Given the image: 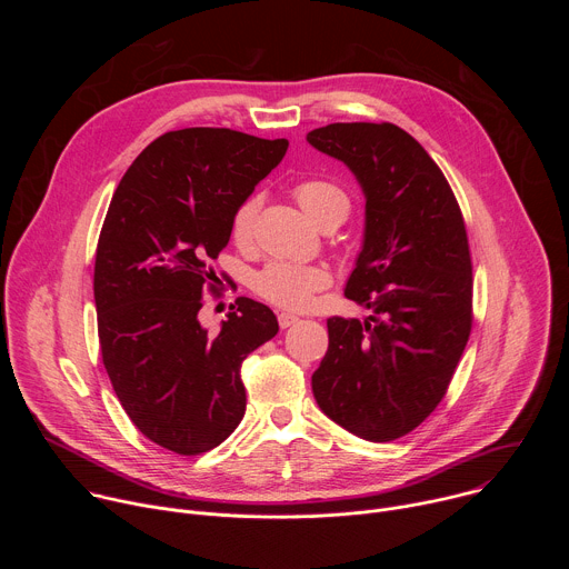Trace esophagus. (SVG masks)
<instances>
[{"instance_id": "esophagus-1", "label": "esophagus", "mask_w": 569, "mask_h": 569, "mask_svg": "<svg viewBox=\"0 0 569 569\" xmlns=\"http://www.w3.org/2000/svg\"><path fill=\"white\" fill-rule=\"evenodd\" d=\"M297 321H299L297 315H290V312H281V315H279V327H281V329H290L292 323H297Z\"/></svg>"}]
</instances>
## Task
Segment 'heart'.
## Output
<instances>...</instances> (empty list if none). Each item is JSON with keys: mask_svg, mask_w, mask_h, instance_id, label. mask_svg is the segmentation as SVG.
I'll use <instances>...</instances> for the list:
<instances>
[{"mask_svg": "<svg viewBox=\"0 0 569 569\" xmlns=\"http://www.w3.org/2000/svg\"><path fill=\"white\" fill-rule=\"evenodd\" d=\"M295 198L317 224H321L323 220L336 213H342L345 218L349 213V198L333 182L303 180L295 187ZM259 207H261V200L252 196L248 200H242L233 211L231 238L238 242V246H246V242L252 238ZM329 283H331V274L323 266H301V263H288V261L268 263L254 277V290L270 303L288 310L308 308L315 292L323 290Z\"/></svg>", "mask_w": 569, "mask_h": 569, "instance_id": "1", "label": "heart"}]
</instances>
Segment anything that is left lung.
<instances>
[{
  "mask_svg": "<svg viewBox=\"0 0 569 569\" xmlns=\"http://www.w3.org/2000/svg\"><path fill=\"white\" fill-rule=\"evenodd\" d=\"M306 139L362 187L365 240L345 297L373 310L327 321L312 393L351 435L393 441L435 412L470 336L463 216L435 159L393 123H331Z\"/></svg>",
  "mask_w": 569,
  "mask_h": 569,
  "instance_id": "8db88e82",
  "label": "left lung"
}]
</instances>
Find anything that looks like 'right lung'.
<instances>
[{
  "mask_svg": "<svg viewBox=\"0 0 569 569\" xmlns=\"http://www.w3.org/2000/svg\"><path fill=\"white\" fill-rule=\"evenodd\" d=\"M286 150L288 139L229 128L173 130L141 150L112 196L94 263L101 356L130 421L171 452L202 455L236 430L248 400L240 365L279 331L248 297L216 336L198 312L233 211Z\"/></svg>",
  "mask_w": 569,
  "mask_h": 569,
  "instance_id": "1",
  "label": "right lung"
}]
</instances>
